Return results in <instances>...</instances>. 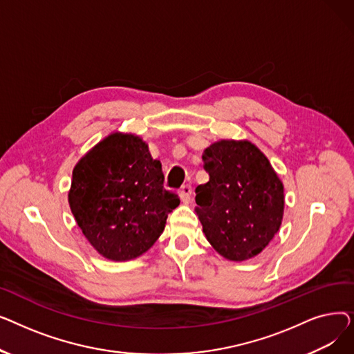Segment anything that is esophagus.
<instances>
[{"mask_svg":"<svg viewBox=\"0 0 354 354\" xmlns=\"http://www.w3.org/2000/svg\"><path fill=\"white\" fill-rule=\"evenodd\" d=\"M179 196H180V199H182L183 203H189L191 196H192V187H191L189 183L182 185V188H180V191H179Z\"/></svg>","mask_w":354,"mask_h":354,"instance_id":"1","label":"esophagus"}]
</instances>
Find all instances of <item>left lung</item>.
Here are the masks:
<instances>
[{
  "label": "left lung",
  "instance_id": "8db88e82",
  "mask_svg": "<svg viewBox=\"0 0 354 354\" xmlns=\"http://www.w3.org/2000/svg\"><path fill=\"white\" fill-rule=\"evenodd\" d=\"M209 180L195 189V212L214 250L231 261L261 252L281 227L284 187L248 140H219L202 155Z\"/></svg>",
  "mask_w": 354,
  "mask_h": 354
}]
</instances>
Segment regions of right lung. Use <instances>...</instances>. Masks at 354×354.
<instances>
[{"label":"right lung","instance_id":"add662e5","mask_svg":"<svg viewBox=\"0 0 354 354\" xmlns=\"http://www.w3.org/2000/svg\"><path fill=\"white\" fill-rule=\"evenodd\" d=\"M179 202L163 188L160 162L132 133L109 135L73 169L70 209L93 248L111 261L145 254Z\"/></svg>","mask_w":354,"mask_h":354}]
</instances>
